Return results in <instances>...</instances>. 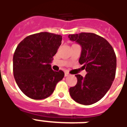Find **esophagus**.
I'll return each mask as SVG.
<instances>
[{
  "mask_svg": "<svg viewBox=\"0 0 127 127\" xmlns=\"http://www.w3.org/2000/svg\"><path fill=\"white\" fill-rule=\"evenodd\" d=\"M69 75H70L69 73H68V72H66L65 73H64V76H68Z\"/></svg>",
  "mask_w": 127,
  "mask_h": 127,
  "instance_id": "obj_1",
  "label": "esophagus"
}]
</instances>
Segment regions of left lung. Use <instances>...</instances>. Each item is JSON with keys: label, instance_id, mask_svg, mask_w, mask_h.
Returning <instances> with one entry per match:
<instances>
[{"label": "left lung", "instance_id": "obj_1", "mask_svg": "<svg viewBox=\"0 0 127 127\" xmlns=\"http://www.w3.org/2000/svg\"><path fill=\"white\" fill-rule=\"evenodd\" d=\"M68 37L81 45L79 63L87 72L84 78L75 75L77 84L70 88V95L78 103L92 105L100 100L111 86L116 72V55L109 43L98 35L80 33Z\"/></svg>", "mask_w": 127, "mask_h": 127}]
</instances>
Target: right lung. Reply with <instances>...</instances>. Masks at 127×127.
I'll return each instance as SVG.
<instances>
[{
    "instance_id": "obj_1",
    "label": "right lung",
    "mask_w": 127,
    "mask_h": 127,
    "mask_svg": "<svg viewBox=\"0 0 127 127\" xmlns=\"http://www.w3.org/2000/svg\"><path fill=\"white\" fill-rule=\"evenodd\" d=\"M62 36L49 32L30 35L17 46L13 72L19 88L26 96L42 99L50 96L64 78L63 70H53L50 63L61 45Z\"/></svg>"
}]
</instances>
